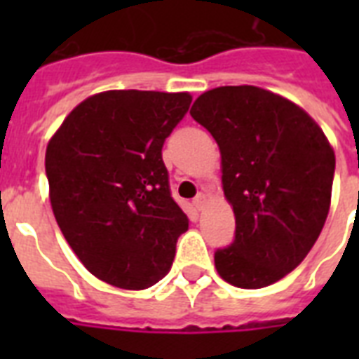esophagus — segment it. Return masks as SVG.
Listing matches in <instances>:
<instances>
[{"label":"esophagus","instance_id":"1","mask_svg":"<svg viewBox=\"0 0 359 359\" xmlns=\"http://www.w3.org/2000/svg\"><path fill=\"white\" fill-rule=\"evenodd\" d=\"M205 203H207V196H205L203 191H199V194L196 196V199H194V207H196L197 210H203Z\"/></svg>","mask_w":359,"mask_h":359}]
</instances>
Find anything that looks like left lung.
I'll return each mask as SVG.
<instances>
[{
  "mask_svg": "<svg viewBox=\"0 0 359 359\" xmlns=\"http://www.w3.org/2000/svg\"><path fill=\"white\" fill-rule=\"evenodd\" d=\"M190 115L218 143L235 210V240L216 250V270L240 289L276 283L306 259L328 218L334 149L304 109L261 87H216Z\"/></svg>",
  "mask_w": 359,
  "mask_h": 359,
  "instance_id": "left-lung-1",
  "label": "left lung"
}]
</instances>
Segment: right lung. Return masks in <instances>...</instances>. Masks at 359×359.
<instances>
[{"label":"right lung","instance_id":"add662e5","mask_svg":"<svg viewBox=\"0 0 359 359\" xmlns=\"http://www.w3.org/2000/svg\"><path fill=\"white\" fill-rule=\"evenodd\" d=\"M190 104L188 93H98L76 106L48 143L59 229L83 266L114 287L158 283L188 231L162 147Z\"/></svg>","mask_w":359,"mask_h":359}]
</instances>
